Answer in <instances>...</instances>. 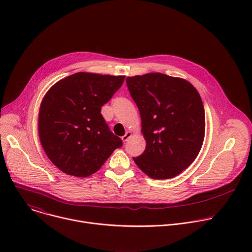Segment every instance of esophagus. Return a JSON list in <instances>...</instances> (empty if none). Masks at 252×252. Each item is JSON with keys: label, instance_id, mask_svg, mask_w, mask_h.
<instances>
[{"label": "esophagus", "instance_id": "obj_1", "mask_svg": "<svg viewBox=\"0 0 252 252\" xmlns=\"http://www.w3.org/2000/svg\"><path fill=\"white\" fill-rule=\"evenodd\" d=\"M131 136V132L130 131H126V134L124 135V136H122V139H123V141H127L128 140V138Z\"/></svg>", "mask_w": 252, "mask_h": 252}]
</instances>
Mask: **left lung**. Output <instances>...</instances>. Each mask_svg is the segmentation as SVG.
<instances>
[{
    "label": "left lung",
    "mask_w": 252,
    "mask_h": 252,
    "mask_svg": "<svg viewBox=\"0 0 252 252\" xmlns=\"http://www.w3.org/2000/svg\"><path fill=\"white\" fill-rule=\"evenodd\" d=\"M147 147L136 165L155 179L176 176L196 158L204 138L201 97L186 80L160 73L126 78Z\"/></svg>",
    "instance_id": "obj_1"
}]
</instances>
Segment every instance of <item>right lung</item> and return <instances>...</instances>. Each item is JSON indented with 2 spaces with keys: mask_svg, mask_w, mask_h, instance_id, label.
<instances>
[{
  "mask_svg": "<svg viewBox=\"0 0 252 252\" xmlns=\"http://www.w3.org/2000/svg\"><path fill=\"white\" fill-rule=\"evenodd\" d=\"M125 76L77 73L54 85L44 96L39 135L51 161L66 174L87 177L97 171L123 140L100 114Z\"/></svg>",
  "mask_w": 252,
  "mask_h": 252,
  "instance_id": "1",
  "label": "right lung"
}]
</instances>
